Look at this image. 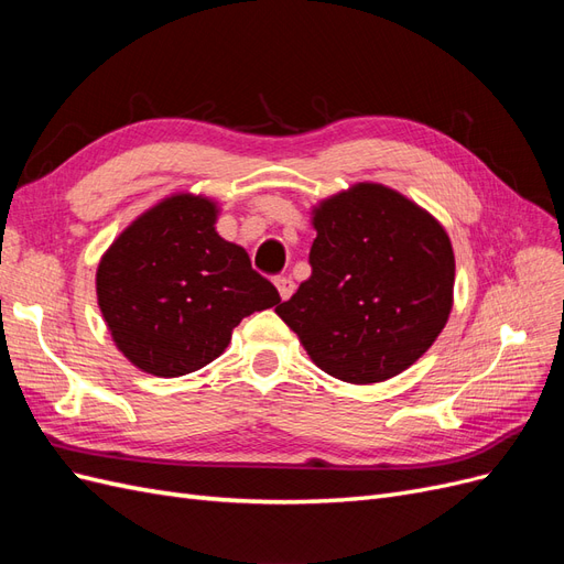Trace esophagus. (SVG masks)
I'll return each mask as SVG.
<instances>
[{
	"label": "esophagus",
	"mask_w": 564,
	"mask_h": 564,
	"mask_svg": "<svg viewBox=\"0 0 564 564\" xmlns=\"http://www.w3.org/2000/svg\"><path fill=\"white\" fill-rule=\"evenodd\" d=\"M275 286H278V292H280V299H282V301L292 299L294 289H296V284H294L292 278H275Z\"/></svg>",
	"instance_id": "34e87169"
}]
</instances>
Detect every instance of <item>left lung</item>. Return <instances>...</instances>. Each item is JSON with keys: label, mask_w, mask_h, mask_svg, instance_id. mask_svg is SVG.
Wrapping results in <instances>:
<instances>
[{"label": "left lung", "mask_w": 564, "mask_h": 564, "mask_svg": "<svg viewBox=\"0 0 564 564\" xmlns=\"http://www.w3.org/2000/svg\"><path fill=\"white\" fill-rule=\"evenodd\" d=\"M313 226L311 278L275 313L334 379L379 383L412 367L452 311L445 228L377 183L322 202Z\"/></svg>", "instance_id": "left-lung-1"}]
</instances>
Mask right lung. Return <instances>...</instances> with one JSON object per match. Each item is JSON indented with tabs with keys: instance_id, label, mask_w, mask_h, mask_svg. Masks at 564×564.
I'll return each instance as SVG.
<instances>
[{
	"instance_id": "add662e5",
	"label": "right lung",
	"mask_w": 564,
	"mask_h": 564,
	"mask_svg": "<svg viewBox=\"0 0 564 564\" xmlns=\"http://www.w3.org/2000/svg\"><path fill=\"white\" fill-rule=\"evenodd\" d=\"M214 224V202L174 195L135 218L100 259L98 305L115 344L155 377L209 365L237 324L280 303L247 251Z\"/></svg>"
}]
</instances>
